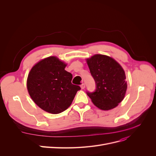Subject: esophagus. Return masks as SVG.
Wrapping results in <instances>:
<instances>
[{
    "mask_svg": "<svg viewBox=\"0 0 156 156\" xmlns=\"http://www.w3.org/2000/svg\"><path fill=\"white\" fill-rule=\"evenodd\" d=\"M80 87H81V89H84V88H85V85L84 83L81 84V86H80Z\"/></svg>",
    "mask_w": 156,
    "mask_h": 156,
    "instance_id": "esophagus-1",
    "label": "esophagus"
}]
</instances>
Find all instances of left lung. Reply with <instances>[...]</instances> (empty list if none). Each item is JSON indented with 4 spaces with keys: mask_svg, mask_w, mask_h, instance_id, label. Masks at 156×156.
Returning a JSON list of instances; mask_svg holds the SVG:
<instances>
[{
    "mask_svg": "<svg viewBox=\"0 0 156 156\" xmlns=\"http://www.w3.org/2000/svg\"><path fill=\"white\" fill-rule=\"evenodd\" d=\"M86 61L97 86L94 92L87 95L101 110L116 108L124 99L127 90L123 68L112 57L102 54H95Z\"/></svg>",
    "mask_w": 156,
    "mask_h": 156,
    "instance_id": "8db88e82",
    "label": "left lung"
}]
</instances>
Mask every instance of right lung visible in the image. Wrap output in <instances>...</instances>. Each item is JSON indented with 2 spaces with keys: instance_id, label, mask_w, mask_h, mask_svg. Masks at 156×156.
<instances>
[{
  "instance_id": "add662e5",
  "label": "right lung",
  "mask_w": 156,
  "mask_h": 156,
  "mask_svg": "<svg viewBox=\"0 0 156 156\" xmlns=\"http://www.w3.org/2000/svg\"><path fill=\"white\" fill-rule=\"evenodd\" d=\"M67 64L55 56L40 60L28 73L27 86L31 99L44 111L56 114L71 105L81 88L71 83Z\"/></svg>"
}]
</instances>
